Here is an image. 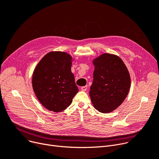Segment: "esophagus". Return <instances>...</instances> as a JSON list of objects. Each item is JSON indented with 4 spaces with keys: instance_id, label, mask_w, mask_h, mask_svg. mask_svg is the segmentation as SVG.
Segmentation results:
<instances>
[{
    "instance_id": "34e87169",
    "label": "esophagus",
    "mask_w": 159,
    "mask_h": 159,
    "mask_svg": "<svg viewBox=\"0 0 159 159\" xmlns=\"http://www.w3.org/2000/svg\"><path fill=\"white\" fill-rule=\"evenodd\" d=\"M81 90L82 91H86V90H87V89H88V86H82V87H81Z\"/></svg>"
}]
</instances>
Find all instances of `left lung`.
<instances>
[{
    "label": "left lung",
    "instance_id": "left-lung-1",
    "mask_svg": "<svg viewBox=\"0 0 159 159\" xmlns=\"http://www.w3.org/2000/svg\"><path fill=\"white\" fill-rule=\"evenodd\" d=\"M93 81L89 96L99 112L110 113L124 102L128 95L131 79L127 67L116 55L103 53L93 60Z\"/></svg>",
    "mask_w": 159,
    "mask_h": 159
}]
</instances>
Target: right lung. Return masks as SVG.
Here are the masks:
<instances>
[{"mask_svg": "<svg viewBox=\"0 0 159 159\" xmlns=\"http://www.w3.org/2000/svg\"><path fill=\"white\" fill-rule=\"evenodd\" d=\"M73 61L68 53L51 52L42 58L33 71V91L49 111L57 113L65 110L78 93L71 71Z\"/></svg>", "mask_w": 159, "mask_h": 159, "instance_id": "add662e5", "label": "right lung"}]
</instances>
